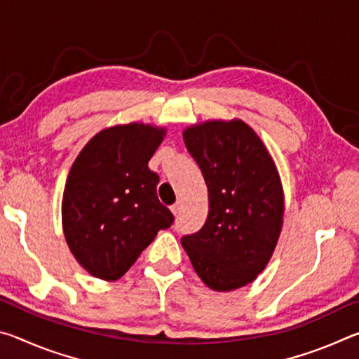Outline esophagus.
I'll use <instances>...</instances> for the list:
<instances>
[{"label":"esophagus","mask_w":359,"mask_h":359,"mask_svg":"<svg viewBox=\"0 0 359 359\" xmlns=\"http://www.w3.org/2000/svg\"><path fill=\"white\" fill-rule=\"evenodd\" d=\"M171 212L174 215H177L179 212H180V203H175L174 205H171Z\"/></svg>","instance_id":"obj_1"}]
</instances>
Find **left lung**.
I'll return each mask as SVG.
<instances>
[{"instance_id": "left-lung-1", "label": "left lung", "mask_w": 359, "mask_h": 359, "mask_svg": "<svg viewBox=\"0 0 359 359\" xmlns=\"http://www.w3.org/2000/svg\"><path fill=\"white\" fill-rule=\"evenodd\" d=\"M209 193V214L182 247L199 278L215 291L252 283L280 238L285 196L264 142L239 118L208 120L184 130Z\"/></svg>"}]
</instances>
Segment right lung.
I'll use <instances>...</instances> for the list:
<instances>
[{
  "label": "right lung",
  "instance_id": "1",
  "mask_svg": "<svg viewBox=\"0 0 359 359\" xmlns=\"http://www.w3.org/2000/svg\"><path fill=\"white\" fill-rule=\"evenodd\" d=\"M166 128L133 121L101 130L72 163L62 223L77 263L101 280H117L174 217L156 196L149 161Z\"/></svg>",
  "mask_w": 359,
  "mask_h": 359
}]
</instances>
